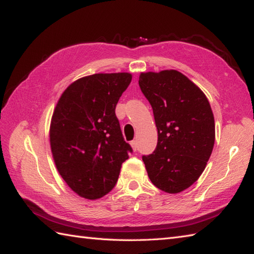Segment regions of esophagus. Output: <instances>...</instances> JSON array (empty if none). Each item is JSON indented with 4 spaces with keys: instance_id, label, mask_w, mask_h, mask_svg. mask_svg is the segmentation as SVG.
<instances>
[{
    "instance_id": "obj_1",
    "label": "esophagus",
    "mask_w": 254,
    "mask_h": 254,
    "mask_svg": "<svg viewBox=\"0 0 254 254\" xmlns=\"http://www.w3.org/2000/svg\"><path fill=\"white\" fill-rule=\"evenodd\" d=\"M130 144H131V146H132L133 150H135V152H136L137 148H138V146H137V141H132Z\"/></svg>"
}]
</instances>
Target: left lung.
Returning <instances> with one entry per match:
<instances>
[{
    "instance_id": "8db88e82",
    "label": "left lung",
    "mask_w": 254,
    "mask_h": 254,
    "mask_svg": "<svg viewBox=\"0 0 254 254\" xmlns=\"http://www.w3.org/2000/svg\"><path fill=\"white\" fill-rule=\"evenodd\" d=\"M138 85L153 108L158 142L143 161L153 185L167 193L190 188L202 175L215 142L206 96L176 69L141 73Z\"/></svg>"
}]
</instances>
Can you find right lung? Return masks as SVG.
<instances>
[{"instance_id": "obj_1", "label": "right lung", "mask_w": 254, "mask_h": 254, "mask_svg": "<svg viewBox=\"0 0 254 254\" xmlns=\"http://www.w3.org/2000/svg\"><path fill=\"white\" fill-rule=\"evenodd\" d=\"M131 80L130 73L82 77L63 91L53 111L50 146L55 164L67 186L84 198L109 193L132 153L116 116V106Z\"/></svg>"}]
</instances>
